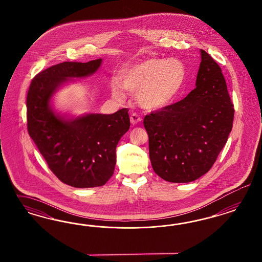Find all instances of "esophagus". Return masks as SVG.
Here are the masks:
<instances>
[{"instance_id": "esophagus-1", "label": "esophagus", "mask_w": 262, "mask_h": 262, "mask_svg": "<svg viewBox=\"0 0 262 262\" xmlns=\"http://www.w3.org/2000/svg\"><path fill=\"white\" fill-rule=\"evenodd\" d=\"M142 121V118L137 114V113H133L132 115H130V123L133 124V125H136V124H138L139 122H141Z\"/></svg>"}]
</instances>
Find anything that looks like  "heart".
<instances>
[{
  "label": "heart",
  "mask_w": 262,
  "mask_h": 262,
  "mask_svg": "<svg viewBox=\"0 0 262 262\" xmlns=\"http://www.w3.org/2000/svg\"><path fill=\"white\" fill-rule=\"evenodd\" d=\"M187 79L186 67L178 58L150 57L124 70L121 81L111 84L112 96L125 98L124 89L137 95L138 103L148 110H160L171 104L182 93Z\"/></svg>",
  "instance_id": "heart-1"
}]
</instances>
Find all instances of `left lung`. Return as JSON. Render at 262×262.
I'll return each instance as SVG.
<instances>
[{"mask_svg": "<svg viewBox=\"0 0 262 262\" xmlns=\"http://www.w3.org/2000/svg\"><path fill=\"white\" fill-rule=\"evenodd\" d=\"M200 52L196 88L144 118L152 169L170 183H190L207 173L232 128L234 108L222 70Z\"/></svg>", "mask_w": 262, "mask_h": 262, "instance_id": "8db88e82", "label": "left lung"}]
</instances>
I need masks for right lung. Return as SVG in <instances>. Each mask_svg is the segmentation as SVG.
I'll use <instances>...</instances> for the list:
<instances>
[{"label": "right lung", "instance_id": "1", "mask_svg": "<svg viewBox=\"0 0 262 262\" xmlns=\"http://www.w3.org/2000/svg\"><path fill=\"white\" fill-rule=\"evenodd\" d=\"M103 59L56 64L32 79L27 96L28 132L49 168L77 188L102 186L116 164V147L129 128L127 108L113 114L57 113L52 98L64 83L95 74Z\"/></svg>", "mask_w": 262, "mask_h": 262}]
</instances>
